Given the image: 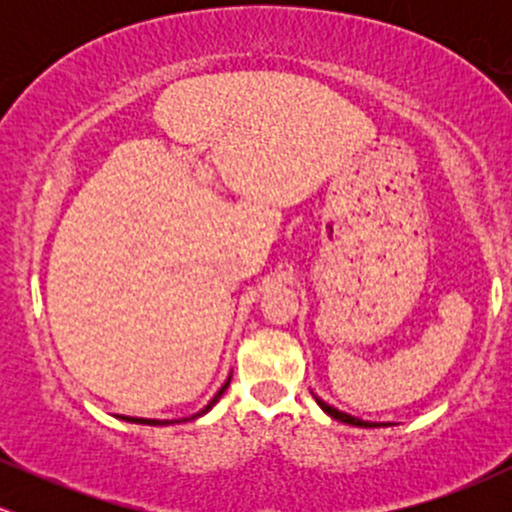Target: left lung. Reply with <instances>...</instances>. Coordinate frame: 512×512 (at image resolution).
<instances>
[{"label":"left lung","mask_w":512,"mask_h":512,"mask_svg":"<svg viewBox=\"0 0 512 512\" xmlns=\"http://www.w3.org/2000/svg\"><path fill=\"white\" fill-rule=\"evenodd\" d=\"M313 397H315V402L320 404V409L325 411V414H330L332 419L342 421V424L358 426V428H378V426H387V424H378V421H363V419H356V416H351V414H344V411H339V409L330 407V404H327L325 399H320V397H317V395H313Z\"/></svg>","instance_id":"left-lung-1"}]
</instances>
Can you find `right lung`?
Wrapping results in <instances>:
<instances>
[{"label":"right lung","instance_id":"1","mask_svg":"<svg viewBox=\"0 0 512 512\" xmlns=\"http://www.w3.org/2000/svg\"><path fill=\"white\" fill-rule=\"evenodd\" d=\"M228 383H231V375H228V380H226V383L221 385V390L216 392L214 397H211V402L207 404V407H204L202 411H197V414L187 416V419H180V421H173V419H163V421H161V419H137V416H120V414H117V419H122V421H129V424H146V426H170V424H182V421H192V419H199V416H204V414H207V411H209L211 407H214L216 402H219L223 392H226Z\"/></svg>","mask_w":512,"mask_h":512}]
</instances>
